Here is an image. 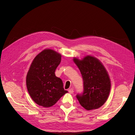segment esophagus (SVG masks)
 Here are the masks:
<instances>
[{
  "label": "esophagus",
  "mask_w": 135,
  "mask_h": 135,
  "mask_svg": "<svg viewBox=\"0 0 135 135\" xmlns=\"http://www.w3.org/2000/svg\"><path fill=\"white\" fill-rule=\"evenodd\" d=\"M68 91H69V92L70 93H73V92H74V90H73V89L72 88L69 89V90H68Z\"/></svg>",
  "instance_id": "34e87169"
}]
</instances>
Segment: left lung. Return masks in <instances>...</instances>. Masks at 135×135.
Returning <instances> with one entry per match:
<instances>
[{
	"label": "left lung",
	"instance_id": "8db88e82",
	"mask_svg": "<svg viewBox=\"0 0 135 135\" xmlns=\"http://www.w3.org/2000/svg\"><path fill=\"white\" fill-rule=\"evenodd\" d=\"M83 80V91L76 97L87 110L100 108L107 100L111 87L109 75L100 61L88 56L82 60L74 59Z\"/></svg>",
	"mask_w": 135,
	"mask_h": 135
}]
</instances>
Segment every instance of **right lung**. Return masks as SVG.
<instances>
[{
    "label": "right lung",
    "instance_id": "add662e5",
    "mask_svg": "<svg viewBox=\"0 0 135 135\" xmlns=\"http://www.w3.org/2000/svg\"><path fill=\"white\" fill-rule=\"evenodd\" d=\"M61 56L52 50H44L32 61L26 76V86L31 99L45 108L51 107L68 91L62 81L55 75Z\"/></svg>",
    "mask_w": 135,
    "mask_h": 135
}]
</instances>
